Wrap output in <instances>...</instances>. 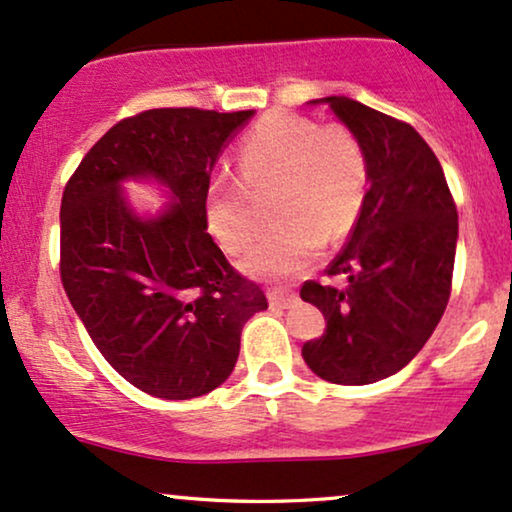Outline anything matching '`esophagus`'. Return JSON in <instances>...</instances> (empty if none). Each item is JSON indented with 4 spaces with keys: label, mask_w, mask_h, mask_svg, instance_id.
<instances>
[{
    "label": "esophagus",
    "mask_w": 512,
    "mask_h": 512,
    "mask_svg": "<svg viewBox=\"0 0 512 512\" xmlns=\"http://www.w3.org/2000/svg\"><path fill=\"white\" fill-rule=\"evenodd\" d=\"M267 298H269V305H272V308H281V310L291 308V305L298 303L296 293H291L286 289H269Z\"/></svg>",
    "instance_id": "34e87169"
}]
</instances>
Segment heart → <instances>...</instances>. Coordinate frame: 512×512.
<instances>
[{
	"instance_id": "obj_1",
	"label": "heart",
	"mask_w": 512,
	"mask_h": 512,
	"mask_svg": "<svg viewBox=\"0 0 512 512\" xmlns=\"http://www.w3.org/2000/svg\"><path fill=\"white\" fill-rule=\"evenodd\" d=\"M368 161L354 132L320 127L291 113L264 115L238 151V175L209 182L204 216L223 250L238 255L264 221L260 199L269 196L272 226L243 260L260 279L303 272L327 240L354 228L366 199Z\"/></svg>"
}]
</instances>
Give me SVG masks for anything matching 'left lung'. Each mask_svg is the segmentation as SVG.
Returning <instances> with one entry per match:
<instances>
[{
    "instance_id": "1",
    "label": "left lung",
    "mask_w": 512,
    "mask_h": 512,
    "mask_svg": "<svg viewBox=\"0 0 512 512\" xmlns=\"http://www.w3.org/2000/svg\"><path fill=\"white\" fill-rule=\"evenodd\" d=\"M354 132L368 161V192L327 276L301 298L325 315V334L303 344L315 375L337 385L390 378L424 349L448 305L457 207L436 154L407 122L346 96L320 98Z\"/></svg>"
}]
</instances>
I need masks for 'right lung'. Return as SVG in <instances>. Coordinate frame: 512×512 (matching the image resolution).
Listing matches in <instances>:
<instances>
[{
  "label": "right lung",
  "instance_id": "right-lung-1",
  "mask_svg": "<svg viewBox=\"0 0 512 512\" xmlns=\"http://www.w3.org/2000/svg\"><path fill=\"white\" fill-rule=\"evenodd\" d=\"M252 110L156 108L125 117L74 170L60 209V276L105 361L161 399L216 390L236 368L240 332L267 310L255 281L207 233L209 178ZM154 177L174 204L137 217L121 180Z\"/></svg>",
  "mask_w": 512,
  "mask_h": 512
}]
</instances>
